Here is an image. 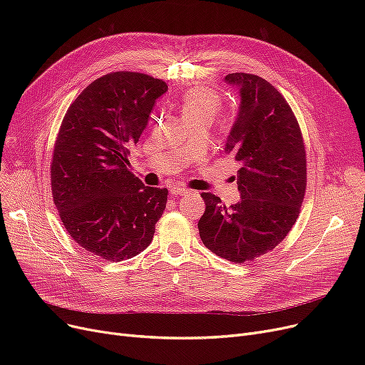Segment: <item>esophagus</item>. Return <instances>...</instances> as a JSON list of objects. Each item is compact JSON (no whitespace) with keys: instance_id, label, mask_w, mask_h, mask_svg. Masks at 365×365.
I'll list each match as a JSON object with an SVG mask.
<instances>
[{"instance_id":"obj_1","label":"esophagus","mask_w":365,"mask_h":365,"mask_svg":"<svg viewBox=\"0 0 365 365\" xmlns=\"http://www.w3.org/2000/svg\"><path fill=\"white\" fill-rule=\"evenodd\" d=\"M189 192H190L189 189L182 187V186H173V187H171V194H173V195H186V194H189Z\"/></svg>"}]
</instances>
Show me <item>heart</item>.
Listing matches in <instances>:
<instances>
[{
  "mask_svg": "<svg viewBox=\"0 0 365 365\" xmlns=\"http://www.w3.org/2000/svg\"><path fill=\"white\" fill-rule=\"evenodd\" d=\"M179 108L186 123L197 118L213 120L222 108V101L213 90L207 87H192L182 94Z\"/></svg>",
  "mask_w": 365,
  "mask_h": 365,
  "instance_id": "obj_1",
  "label": "heart"
}]
</instances>
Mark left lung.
Masks as SVG:
<instances>
[{
	"mask_svg": "<svg viewBox=\"0 0 365 365\" xmlns=\"http://www.w3.org/2000/svg\"><path fill=\"white\" fill-rule=\"evenodd\" d=\"M225 83L238 88L240 106L225 153L238 161L241 200L229 208L202 192L198 222L204 245L234 263L263 256L296 223L306 189V152L292 108L281 93L253 73L235 72Z\"/></svg>",
	"mask_w": 365,
	"mask_h": 365,
	"instance_id": "1",
	"label": "left lung"
}]
</instances>
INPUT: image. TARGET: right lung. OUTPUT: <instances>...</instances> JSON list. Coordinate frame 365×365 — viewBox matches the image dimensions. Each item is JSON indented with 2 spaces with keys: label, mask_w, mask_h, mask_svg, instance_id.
<instances>
[{
  "label": "right lung",
  "mask_w": 365,
  "mask_h": 365,
  "mask_svg": "<svg viewBox=\"0 0 365 365\" xmlns=\"http://www.w3.org/2000/svg\"><path fill=\"white\" fill-rule=\"evenodd\" d=\"M167 90L139 72L101 76L69 106L56 139L54 204L75 242L106 260L143 252L165 210L168 190L131 175L127 155Z\"/></svg>",
  "instance_id": "right-lung-1"
}]
</instances>
